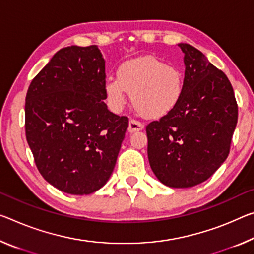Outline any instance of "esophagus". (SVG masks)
I'll use <instances>...</instances> for the list:
<instances>
[{"label": "esophagus", "mask_w": 254, "mask_h": 254, "mask_svg": "<svg viewBox=\"0 0 254 254\" xmlns=\"http://www.w3.org/2000/svg\"><path fill=\"white\" fill-rule=\"evenodd\" d=\"M143 128V124L141 122H139V121H135V120H130V122H128V132H131V133H133V132L136 131H141Z\"/></svg>", "instance_id": "obj_1"}]
</instances>
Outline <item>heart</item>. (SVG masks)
<instances>
[{"instance_id": "1", "label": "heart", "mask_w": 254, "mask_h": 254, "mask_svg": "<svg viewBox=\"0 0 254 254\" xmlns=\"http://www.w3.org/2000/svg\"><path fill=\"white\" fill-rule=\"evenodd\" d=\"M184 73L174 64H166L151 55L123 62L116 70V79L104 81V95L108 107L120 112L131 94L132 105L148 119L170 114L184 94Z\"/></svg>"}]
</instances>
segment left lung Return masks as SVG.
Returning a JSON list of instances; mask_svg holds the SVG:
<instances>
[{
    "instance_id": "8db88e82",
    "label": "left lung",
    "mask_w": 254,
    "mask_h": 254,
    "mask_svg": "<svg viewBox=\"0 0 254 254\" xmlns=\"http://www.w3.org/2000/svg\"><path fill=\"white\" fill-rule=\"evenodd\" d=\"M184 53V94L170 114L146 127L148 159L156 178L170 188L208 180L226 160L237 123L234 90L223 71L199 50Z\"/></svg>"
}]
</instances>
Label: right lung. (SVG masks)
Segmentation results:
<instances>
[{
    "label": "right lung",
    "instance_id": "1",
    "mask_svg": "<svg viewBox=\"0 0 254 254\" xmlns=\"http://www.w3.org/2000/svg\"><path fill=\"white\" fill-rule=\"evenodd\" d=\"M105 60L96 45L67 46L35 76L26 96V138L48 183L74 195L105 185L128 127L104 103Z\"/></svg>",
    "mask_w": 254,
    "mask_h": 254
}]
</instances>
